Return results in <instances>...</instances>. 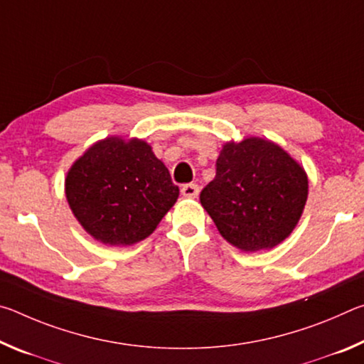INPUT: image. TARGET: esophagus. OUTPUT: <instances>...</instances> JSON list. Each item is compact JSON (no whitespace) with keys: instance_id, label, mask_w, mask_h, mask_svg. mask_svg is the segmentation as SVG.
Masks as SVG:
<instances>
[{"instance_id":"obj_1","label":"esophagus","mask_w":364,"mask_h":364,"mask_svg":"<svg viewBox=\"0 0 364 364\" xmlns=\"http://www.w3.org/2000/svg\"><path fill=\"white\" fill-rule=\"evenodd\" d=\"M181 194L183 197H186V199H196V197L199 196V186H197V184H184L181 188Z\"/></svg>"}]
</instances>
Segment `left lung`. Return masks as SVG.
<instances>
[{
	"mask_svg": "<svg viewBox=\"0 0 364 364\" xmlns=\"http://www.w3.org/2000/svg\"><path fill=\"white\" fill-rule=\"evenodd\" d=\"M306 197L308 176L297 160L273 141L249 136L221 147L200 204L228 242L258 252L291 236Z\"/></svg>",
	"mask_w": 364,
	"mask_h": 364,
	"instance_id": "left-lung-1",
	"label": "left lung"
}]
</instances>
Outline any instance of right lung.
<instances>
[{"label":"right lung","mask_w":364,"mask_h":364,"mask_svg":"<svg viewBox=\"0 0 364 364\" xmlns=\"http://www.w3.org/2000/svg\"><path fill=\"white\" fill-rule=\"evenodd\" d=\"M178 196L168 168L139 138L96 141L65 176L73 217L106 245H133L151 236Z\"/></svg>","instance_id":"add662e5"}]
</instances>
